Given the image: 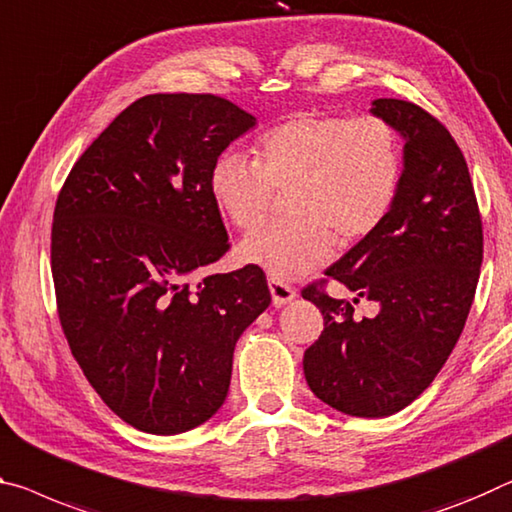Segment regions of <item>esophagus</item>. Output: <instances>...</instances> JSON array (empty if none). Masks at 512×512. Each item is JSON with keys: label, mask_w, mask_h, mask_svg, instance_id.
Returning a JSON list of instances; mask_svg holds the SVG:
<instances>
[{"label": "esophagus", "mask_w": 512, "mask_h": 512, "mask_svg": "<svg viewBox=\"0 0 512 512\" xmlns=\"http://www.w3.org/2000/svg\"><path fill=\"white\" fill-rule=\"evenodd\" d=\"M269 289H271V298H273V305L275 307L287 305L289 300L296 298V289L291 287V285H287V282H282V280L269 278Z\"/></svg>", "instance_id": "esophagus-1"}]
</instances>
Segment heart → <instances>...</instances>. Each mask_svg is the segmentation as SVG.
I'll return each instance as SVG.
<instances>
[{"label":"heart","mask_w":512,"mask_h":512,"mask_svg":"<svg viewBox=\"0 0 512 512\" xmlns=\"http://www.w3.org/2000/svg\"><path fill=\"white\" fill-rule=\"evenodd\" d=\"M401 182V145L378 116H294L255 145V161L221 154L209 170V193L234 227L266 216L273 189L287 191L294 221L269 223L239 243V257L275 280H291L342 246L376 232Z\"/></svg>","instance_id":"obj_1"}]
</instances>
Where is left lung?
I'll list each match as a JSON object with an SVG mask.
<instances>
[{
	"label": "left lung",
	"instance_id": "8db88e82",
	"mask_svg": "<svg viewBox=\"0 0 512 512\" xmlns=\"http://www.w3.org/2000/svg\"><path fill=\"white\" fill-rule=\"evenodd\" d=\"M373 116L403 145L394 205L376 232L326 269L356 295L379 303L373 320L312 282L303 298L323 314V332L303 358L323 403L351 417H389L410 405L449 360L483 262V223L458 143L417 104L380 97ZM354 299V302H359Z\"/></svg>",
	"mask_w": 512,
	"mask_h": 512
}]
</instances>
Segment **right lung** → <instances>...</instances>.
<instances>
[{"instance_id":"1","label":"right lung","mask_w":512,"mask_h":512,"mask_svg":"<svg viewBox=\"0 0 512 512\" xmlns=\"http://www.w3.org/2000/svg\"><path fill=\"white\" fill-rule=\"evenodd\" d=\"M255 123L218 95H145L88 145L56 198L63 335L100 399L143 433L216 415L237 339L271 305L253 264L196 282L230 250L209 170Z\"/></svg>"}]
</instances>
